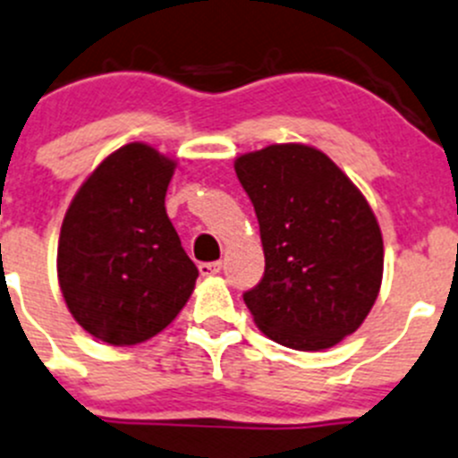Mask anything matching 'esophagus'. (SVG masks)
Returning a JSON list of instances; mask_svg holds the SVG:
<instances>
[{
  "instance_id": "obj_1",
  "label": "esophagus",
  "mask_w": 458,
  "mask_h": 458,
  "mask_svg": "<svg viewBox=\"0 0 458 458\" xmlns=\"http://www.w3.org/2000/svg\"><path fill=\"white\" fill-rule=\"evenodd\" d=\"M198 269L202 276H216V274L222 269V263H199Z\"/></svg>"
}]
</instances>
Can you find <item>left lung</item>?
<instances>
[{"label": "left lung", "instance_id": "8db88e82", "mask_svg": "<svg viewBox=\"0 0 458 458\" xmlns=\"http://www.w3.org/2000/svg\"><path fill=\"white\" fill-rule=\"evenodd\" d=\"M254 204L265 274L245 292L254 324L294 351L355 333L382 285L385 245L362 191L326 152L272 143L233 161Z\"/></svg>", "mask_w": 458, "mask_h": 458}]
</instances>
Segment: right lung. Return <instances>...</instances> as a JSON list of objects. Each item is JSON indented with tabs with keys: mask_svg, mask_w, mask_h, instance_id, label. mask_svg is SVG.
I'll return each instance as SVG.
<instances>
[{
	"mask_svg": "<svg viewBox=\"0 0 458 458\" xmlns=\"http://www.w3.org/2000/svg\"><path fill=\"white\" fill-rule=\"evenodd\" d=\"M177 161L141 141L110 152L73 195L58 241V283L73 319L110 346L166 328L198 267L166 213Z\"/></svg>",
	"mask_w": 458,
	"mask_h": 458,
	"instance_id": "obj_1",
	"label": "right lung"
}]
</instances>
